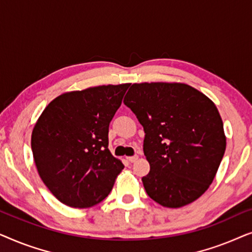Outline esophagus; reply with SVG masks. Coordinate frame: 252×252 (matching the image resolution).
Wrapping results in <instances>:
<instances>
[{"label":"esophagus","instance_id":"1","mask_svg":"<svg viewBox=\"0 0 252 252\" xmlns=\"http://www.w3.org/2000/svg\"><path fill=\"white\" fill-rule=\"evenodd\" d=\"M137 158H139V157H137L136 155H135V156H129V157H126V159L128 160V161H130V163H134V161H135V160L137 159Z\"/></svg>","mask_w":252,"mask_h":252}]
</instances>
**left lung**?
I'll return each instance as SVG.
<instances>
[{
    "instance_id": "8db88e82",
    "label": "left lung",
    "mask_w": 252,
    "mask_h": 252,
    "mask_svg": "<svg viewBox=\"0 0 252 252\" xmlns=\"http://www.w3.org/2000/svg\"><path fill=\"white\" fill-rule=\"evenodd\" d=\"M141 125L150 172L147 194L166 208H181L208 190L226 150L218 109L208 96L179 82L133 84L124 98Z\"/></svg>"
}]
</instances>
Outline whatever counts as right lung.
<instances>
[{
    "label": "right lung",
    "mask_w": 252,
    "mask_h": 252,
    "mask_svg": "<svg viewBox=\"0 0 252 252\" xmlns=\"http://www.w3.org/2000/svg\"><path fill=\"white\" fill-rule=\"evenodd\" d=\"M130 84L64 93L41 113L31 139L43 184L71 208H91L110 194L124 165L109 150V125Z\"/></svg>",
    "instance_id": "obj_1"
}]
</instances>
